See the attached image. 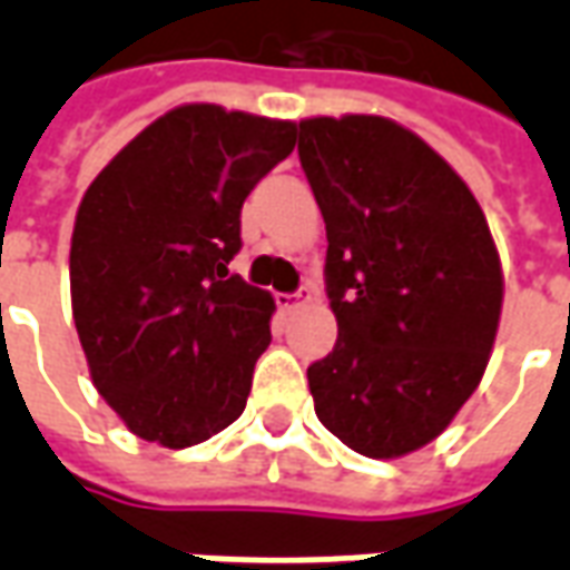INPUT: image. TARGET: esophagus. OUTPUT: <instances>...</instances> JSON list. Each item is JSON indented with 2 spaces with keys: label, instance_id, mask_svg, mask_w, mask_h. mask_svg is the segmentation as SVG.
Masks as SVG:
<instances>
[{
  "label": "esophagus",
  "instance_id": "obj_1",
  "mask_svg": "<svg viewBox=\"0 0 570 570\" xmlns=\"http://www.w3.org/2000/svg\"><path fill=\"white\" fill-rule=\"evenodd\" d=\"M314 296V289L311 286H302L298 293H277V308L281 311H296L302 302H308Z\"/></svg>",
  "mask_w": 570,
  "mask_h": 570
}]
</instances>
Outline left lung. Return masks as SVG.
<instances>
[{
	"instance_id": "1",
	"label": "left lung",
	"mask_w": 570,
	"mask_h": 570,
	"mask_svg": "<svg viewBox=\"0 0 570 570\" xmlns=\"http://www.w3.org/2000/svg\"><path fill=\"white\" fill-rule=\"evenodd\" d=\"M326 223L335 347L308 366L314 412L347 449L403 458L452 424L489 366L503 272L452 164L384 116L298 121Z\"/></svg>"
}]
</instances>
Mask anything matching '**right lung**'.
I'll return each mask as SVG.
<instances>
[{
  "mask_svg": "<svg viewBox=\"0 0 570 570\" xmlns=\"http://www.w3.org/2000/svg\"><path fill=\"white\" fill-rule=\"evenodd\" d=\"M296 146V121L176 106L97 174L69 247L94 387L140 440L186 449L240 419L274 298L228 274L240 207Z\"/></svg>",
  "mask_w": 570,
  "mask_h": 570,
  "instance_id": "add662e5",
  "label": "right lung"
}]
</instances>
